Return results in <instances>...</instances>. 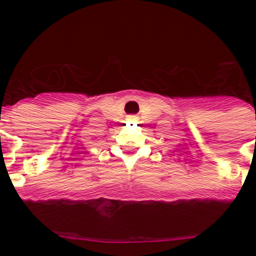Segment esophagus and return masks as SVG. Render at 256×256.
I'll return each instance as SVG.
<instances>
[{"instance_id": "esophagus-1", "label": "esophagus", "mask_w": 256, "mask_h": 256, "mask_svg": "<svg viewBox=\"0 0 256 256\" xmlns=\"http://www.w3.org/2000/svg\"><path fill=\"white\" fill-rule=\"evenodd\" d=\"M137 118L134 116V115H130V116H128V120H136Z\"/></svg>"}]
</instances>
